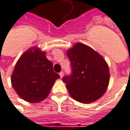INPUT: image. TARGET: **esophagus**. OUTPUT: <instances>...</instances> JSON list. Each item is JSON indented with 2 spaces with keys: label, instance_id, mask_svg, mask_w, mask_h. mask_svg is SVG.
Returning <instances> with one entry per match:
<instances>
[{
  "label": "esophagus",
  "instance_id": "esophagus-1",
  "mask_svg": "<svg viewBox=\"0 0 130 130\" xmlns=\"http://www.w3.org/2000/svg\"><path fill=\"white\" fill-rule=\"evenodd\" d=\"M59 75H60V78H63V72H60V73H59Z\"/></svg>",
  "mask_w": 130,
  "mask_h": 130
}]
</instances>
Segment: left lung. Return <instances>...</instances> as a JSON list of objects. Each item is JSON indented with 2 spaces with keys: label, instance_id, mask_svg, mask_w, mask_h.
Segmentation results:
<instances>
[{
  "label": "left lung",
  "instance_id": "obj_1",
  "mask_svg": "<svg viewBox=\"0 0 130 130\" xmlns=\"http://www.w3.org/2000/svg\"><path fill=\"white\" fill-rule=\"evenodd\" d=\"M67 54L72 71L62 80L71 97L83 104L101 97L109 81V67L102 56L80 43H75Z\"/></svg>",
  "mask_w": 130,
  "mask_h": 130
}]
</instances>
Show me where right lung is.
<instances>
[{
	"label": "right lung",
	"instance_id": "add662e5",
	"mask_svg": "<svg viewBox=\"0 0 130 130\" xmlns=\"http://www.w3.org/2000/svg\"><path fill=\"white\" fill-rule=\"evenodd\" d=\"M45 55L38 48L27 50L18 60L12 75L11 82L15 92L30 103L45 99L55 80L60 78Z\"/></svg>",
	"mask_w": 130,
	"mask_h": 130
}]
</instances>
